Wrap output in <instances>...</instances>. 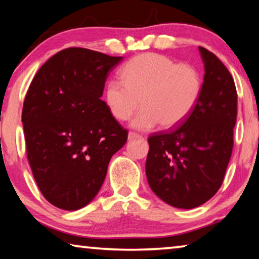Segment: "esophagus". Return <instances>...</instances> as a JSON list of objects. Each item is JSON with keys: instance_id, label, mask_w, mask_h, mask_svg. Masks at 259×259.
I'll list each match as a JSON object with an SVG mask.
<instances>
[{"instance_id": "1", "label": "esophagus", "mask_w": 259, "mask_h": 259, "mask_svg": "<svg viewBox=\"0 0 259 259\" xmlns=\"http://www.w3.org/2000/svg\"><path fill=\"white\" fill-rule=\"evenodd\" d=\"M139 138H141L140 134H138V133H135V132H130L128 133V140L130 141L131 140H135V139H139Z\"/></svg>"}]
</instances>
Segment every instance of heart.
<instances>
[{"mask_svg": "<svg viewBox=\"0 0 259 259\" xmlns=\"http://www.w3.org/2000/svg\"><path fill=\"white\" fill-rule=\"evenodd\" d=\"M121 81L111 79L105 87V103L110 113L125 121L141 105L132 126L149 130L161 124L172 128L184 121L200 98L202 78L196 66L176 63L157 53H143L126 63Z\"/></svg>", "mask_w": 259, "mask_h": 259, "instance_id": "1", "label": "heart"}]
</instances>
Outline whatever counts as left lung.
Here are the masks:
<instances>
[{"instance_id":"8db88e82","label":"left lung","mask_w":259,"mask_h":259,"mask_svg":"<svg viewBox=\"0 0 259 259\" xmlns=\"http://www.w3.org/2000/svg\"><path fill=\"white\" fill-rule=\"evenodd\" d=\"M205 67L200 98L190 116L149 137L146 175L150 189L174 207L190 209L218 192L232 156L237 93L217 55L199 46Z\"/></svg>"}]
</instances>
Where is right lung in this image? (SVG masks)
<instances>
[{"instance_id":"add662e5","label":"right lung","mask_w":259,"mask_h":259,"mask_svg":"<svg viewBox=\"0 0 259 259\" xmlns=\"http://www.w3.org/2000/svg\"><path fill=\"white\" fill-rule=\"evenodd\" d=\"M122 57L81 47L58 52L35 74L23 105L27 160L42 196L76 210L96 197L124 127L102 101L110 71Z\"/></svg>"}]
</instances>
